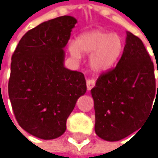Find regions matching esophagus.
<instances>
[{"label": "esophagus", "mask_w": 158, "mask_h": 158, "mask_svg": "<svg viewBox=\"0 0 158 158\" xmlns=\"http://www.w3.org/2000/svg\"><path fill=\"white\" fill-rule=\"evenodd\" d=\"M86 83L88 90H90L92 88L95 86V80H93V79H88L86 81Z\"/></svg>", "instance_id": "1"}]
</instances>
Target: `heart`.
Segmentation results:
<instances>
[{"instance_id":"1","label":"heart","mask_w":158,"mask_h":158,"mask_svg":"<svg viewBox=\"0 0 158 158\" xmlns=\"http://www.w3.org/2000/svg\"><path fill=\"white\" fill-rule=\"evenodd\" d=\"M121 36L116 33L104 30H94L82 34L77 42L69 44L72 56L80 59L81 53L90 54L89 65L96 71H105L113 66L123 51Z\"/></svg>"}]
</instances>
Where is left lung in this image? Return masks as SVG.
Returning a JSON list of instances; mask_svg holds the SVG:
<instances>
[{
	"label": "left lung",
	"instance_id": "obj_1",
	"mask_svg": "<svg viewBox=\"0 0 158 158\" xmlns=\"http://www.w3.org/2000/svg\"><path fill=\"white\" fill-rule=\"evenodd\" d=\"M157 94L150 55L138 37L127 32L119 62L101 74L91 89L96 134L116 142L139 130L153 110Z\"/></svg>",
	"mask_w": 158,
	"mask_h": 158
}]
</instances>
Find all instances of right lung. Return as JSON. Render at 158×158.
Masks as SVG:
<instances>
[{
	"label": "right lung",
	"instance_id": "right-lung-1",
	"mask_svg": "<svg viewBox=\"0 0 158 158\" xmlns=\"http://www.w3.org/2000/svg\"><path fill=\"white\" fill-rule=\"evenodd\" d=\"M77 19L64 15L27 31L12 56L8 96L19 125L44 140L57 138L77 99L87 90L84 75L64 67V48Z\"/></svg>",
	"mask_w": 158,
	"mask_h": 158
}]
</instances>
